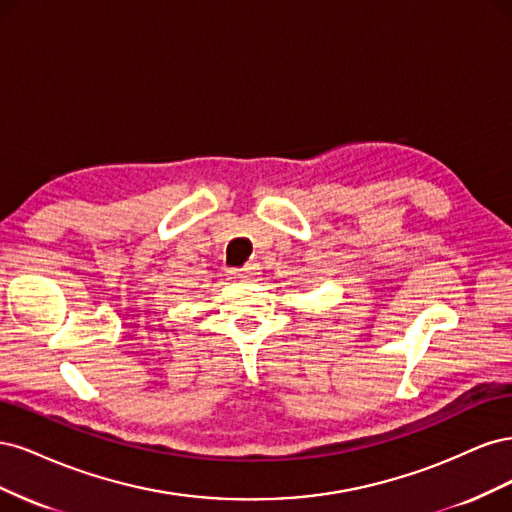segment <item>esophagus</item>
<instances>
[{"mask_svg": "<svg viewBox=\"0 0 512 512\" xmlns=\"http://www.w3.org/2000/svg\"><path fill=\"white\" fill-rule=\"evenodd\" d=\"M232 275L237 277V280H254L256 275H260V265L258 262H250V265H245L241 269H232Z\"/></svg>", "mask_w": 512, "mask_h": 512, "instance_id": "1", "label": "esophagus"}]
</instances>
